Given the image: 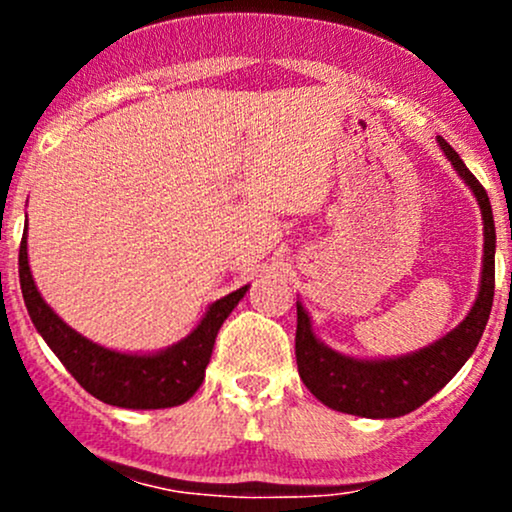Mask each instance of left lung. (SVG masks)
<instances>
[{
    "mask_svg": "<svg viewBox=\"0 0 512 512\" xmlns=\"http://www.w3.org/2000/svg\"><path fill=\"white\" fill-rule=\"evenodd\" d=\"M440 149L448 156L457 175L477 197L484 221V260L477 301L460 325L445 337L419 351L387 358H356L339 354L317 339L313 320L301 301H296V363L301 380L325 407L366 419H397L428 402L450 383L467 358L477 349L489 322L493 289H496V226L486 190L469 173L457 151L438 137Z\"/></svg>",
    "mask_w": 512,
    "mask_h": 512,
    "instance_id": "obj_1",
    "label": "left lung"
}]
</instances>
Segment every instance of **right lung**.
<instances>
[{"instance_id":"add662e5","label":"right lung","mask_w":512,"mask_h":512,"mask_svg":"<svg viewBox=\"0 0 512 512\" xmlns=\"http://www.w3.org/2000/svg\"><path fill=\"white\" fill-rule=\"evenodd\" d=\"M19 279L28 315L52 354L60 358L88 395L122 409H168L195 395L204 380V370L209 366L223 320L250 289L243 286L211 303L195 330L173 346L151 354H125L91 342L84 334L72 330L43 301L28 264L26 233L19 250Z\"/></svg>"}]
</instances>
